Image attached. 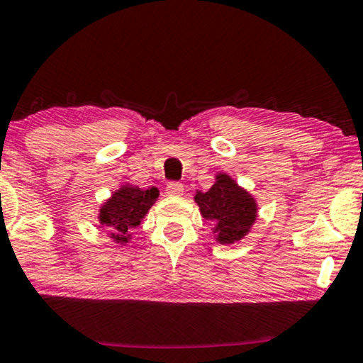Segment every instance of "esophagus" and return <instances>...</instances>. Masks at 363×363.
<instances>
[{
	"label": "esophagus",
	"mask_w": 363,
	"mask_h": 363,
	"mask_svg": "<svg viewBox=\"0 0 363 363\" xmlns=\"http://www.w3.org/2000/svg\"><path fill=\"white\" fill-rule=\"evenodd\" d=\"M166 192L169 194V196H174V197H179L184 194V186L181 182H169L166 186Z\"/></svg>",
	"instance_id": "esophagus-1"
}]
</instances>
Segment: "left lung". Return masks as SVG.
Wrapping results in <instances>:
<instances>
[{
	"mask_svg": "<svg viewBox=\"0 0 363 363\" xmlns=\"http://www.w3.org/2000/svg\"><path fill=\"white\" fill-rule=\"evenodd\" d=\"M194 201L202 217L213 222L212 230L220 245H232L247 237L258 217L255 197L225 172H218L208 191H197Z\"/></svg>",
	"mask_w": 363,
	"mask_h": 363,
	"instance_id": "obj_1",
	"label": "left lung"
}]
</instances>
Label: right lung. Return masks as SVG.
Listing matches in <instances>:
<instances>
[{
    "label": "right lung",
    "mask_w": 363,
    "mask_h": 363,
    "mask_svg": "<svg viewBox=\"0 0 363 363\" xmlns=\"http://www.w3.org/2000/svg\"><path fill=\"white\" fill-rule=\"evenodd\" d=\"M157 197L160 191L156 187L141 189L123 184L101 203L99 211L100 225L108 232V237L115 243L126 245L131 238V230L140 225Z\"/></svg>",
    "instance_id": "1"
}]
</instances>
